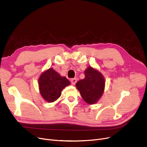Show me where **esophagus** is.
<instances>
[{
    "label": "esophagus",
    "mask_w": 147,
    "mask_h": 147,
    "mask_svg": "<svg viewBox=\"0 0 147 147\" xmlns=\"http://www.w3.org/2000/svg\"><path fill=\"white\" fill-rule=\"evenodd\" d=\"M71 82L73 85H74V84L76 83L77 82V79L76 78H74V79H71Z\"/></svg>",
    "instance_id": "obj_1"
}]
</instances>
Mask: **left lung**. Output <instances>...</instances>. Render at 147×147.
<instances>
[{"label":"left lung","mask_w":147,"mask_h":147,"mask_svg":"<svg viewBox=\"0 0 147 147\" xmlns=\"http://www.w3.org/2000/svg\"><path fill=\"white\" fill-rule=\"evenodd\" d=\"M84 74L85 78L77 82L76 86L84 101L94 104L103 95L105 78L101 73L90 66L84 70Z\"/></svg>","instance_id":"8db88e82"}]
</instances>
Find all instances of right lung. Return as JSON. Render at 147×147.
<instances>
[{"mask_svg": "<svg viewBox=\"0 0 147 147\" xmlns=\"http://www.w3.org/2000/svg\"><path fill=\"white\" fill-rule=\"evenodd\" d=\"M38 84L42 97L48 102H53L60 97L62 90L70 82L50 68L40 74Z\"/></svg>", "mask_w": 147, "mask_h": 147, "instance_id": "obj_1", "label": "right lung"}]
</instances>
